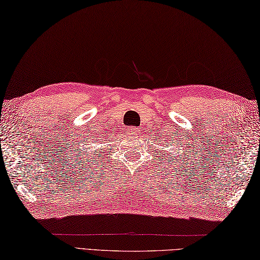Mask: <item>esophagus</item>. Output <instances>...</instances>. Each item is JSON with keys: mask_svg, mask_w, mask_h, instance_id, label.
Returning <instances> with one entry per match:
<instances>
[{"mask_svg": "<svg viewBox=\"0 0 260 260\" xmlns=\"http://www.w3.org/2000/svg\"><path fill=\"white\" fill-rule=\"evenodd\" d=\"M130 131L132 132V134H136V132H138V131H140L139 129H137V128H131L130 129Z\"/></svg>", "mask_w": 260, "mask_h": 260, "instance_id": "obj_1", "label": "esophagus"}]
</instances>
